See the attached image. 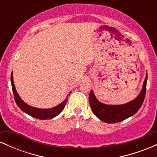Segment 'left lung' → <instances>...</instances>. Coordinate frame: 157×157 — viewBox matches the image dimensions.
<instances>
[{"label": "left lung", "mask_w": 157, "mask_h": 157, "mask_svg": "<svg viewBox=\"0 0 157 157\" xmlns=\"http://www.w3.org/2000/svg\"><path fill=\"white\" fill-rule=\"evenodd\" d=\"M147 79V74L146 73L142 90L138 96L134 100L122 105H107L102 103L97 100L91 90L89 94V103L93 113L100 120L106 123L121 122L133 116L137 112L143 103L146 93Z\"/></svg>", "instance_id": "1"}]
</instances>
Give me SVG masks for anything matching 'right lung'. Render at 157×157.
I'll list each match as a JSON object with an SVG mask.
<instances>
[{
    "label": "right lung",
    "mask_w": 157,
    "mask_h": 157,
    "mask_svg": "<svg viewBox=\"0 0 157 157\" xmlns=\"http://www.w3.org/2000/svg\"><path fill=\"white\" fill-rule=\"evenodd\" d=\"M11 83H12V91H13L14 94V98H15V102L17 106L21 109L23 112L26 113L27 114L30 115L32 117H35L39 120H49V119H52L55 117L58 114L62 112L63 110L64 109L65 105H66L68 100L66 97V100H64L61 103L57 105L55 107L51 108V109H38V108L32 107L31 105H29L26 102H23L22 99L17 94V91H16L15 84H14L13 80V75L12 72L11 74ZM71 92L69 93V94ZM68 94V95H69Z\"/></svg>",
    "instance_id": "right-lung-1"
}]
</instances>
